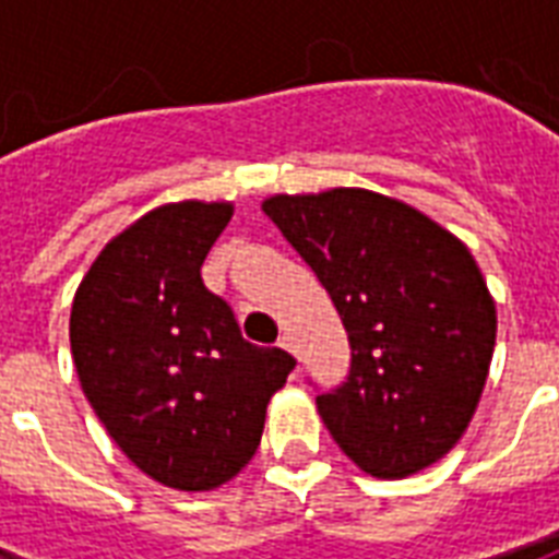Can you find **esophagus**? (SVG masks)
I'll return each mask as SVG.
<instances>
[{"instance_id":"obj_1","label":"esophagus","mask_w":559,"mask_h":559,"mask_svg":"<svg viewBox=\"0 0 559 559\" xmlns=\"http://www.w3.org/2000/svg\"><path fill=\"white\" fill-rule=\"evenodd\" d=\"M278 345H281V348H284V350H289V354H298L296 336H293V333H281Z\"/></svg>"}]
</instances>
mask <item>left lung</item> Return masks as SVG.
Instances as JSON below:
<instances>
[{
	"label": "left lung",
	"mask_w": 559,
	"mask_h": 559,
	"mask_svg": "<svg viewBox=\"0 0 559 559\" xmlns=\"http://www.w3.org/2000/svg\"><path fill=\"white\" fill-rule=\"evenodd\" d=\"M263 214L348 331V380L316 397L333 441L377 478L443 459L476 415L496 345L493 296L467 246L366 188L275 193Z\"/></svg>",
	"instance_id": "left-lung-1"
}]
</instances>
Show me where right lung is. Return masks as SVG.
<instances>
[{
	"mask_svg": "<svg viewBox=\"0 0 559 559\" xmlns=\"http://www.w3.org/2000/svg\"><path fill=\"white\" fill-rule=\"evenodd\" d=\"M231 202H168L109 240L74 293L81 389L118 450L174 490H214L252 461L296 359L243 340L200 266Z\"/></svg>",
	"mask_w": 559,
	"mask_h": 559,
	"instance_id": "add662e5",
	"label": "right lung"
}]
</instances>
